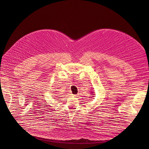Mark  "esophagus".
Instances as JSON below:
<instances>
[{"label":"esophagus","instance_id":"obj_1","mask_svg":"<svg viewBox=\"0 0 149 149\" xmlns=\"http://www.w3.org/2000/svg\"><path fill=\"white\" fill-rule=\"evenodd\" d=\"M74 96L75 97H77L78 96V95H74Z\"/></svg>","mask_w":149,"mask_h":149}]
</instances>
